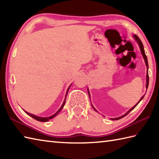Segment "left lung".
<instances>
[{"label": "left lung", "mask_w": 159, "mask_h": 159, "mask_svg": "<svg viewBox=\"0 0 159 159\" xmlns=\"http://www.w3.org/2000/svg\"><path fill=\"white\" fill-rule=\"evenodd\" d=\"M133 38H134V39L136 40V42L138 43V44H139V48H140V50H141V54H142L143 57L144 61H145V63H146V67H147V74H146V89H148V85H149V76H148V59H147V57H146V53H145V51H144L143 45L142 42H141V39L139 38V37H138L137 35H133ZM87 90H88V89H87ZM88 93H89V91H88ZM144 96H145V95H143L142 97L141 98V99L139 100V102H137V103L135 104V105H134V107H132L130 109L128 110V111H127V112H126V113H125L124 115H123V116H120V117H116V118H111V120H120V119H121V118H122V117H124L126 116L128 113H129L130 112V111H131L132 110H133V109H134V108H135V107L137 105V104L140 102V101H141V100H142V99L143 98ZM89 98H90V96H89ZM92 106L93 107V109L95 110L96 111H96V109H95V108L93 107V106L92 105ZM97 112H98V111H97Z\"/></svg>", "instance_id": "8db88e82"}]
</instances>
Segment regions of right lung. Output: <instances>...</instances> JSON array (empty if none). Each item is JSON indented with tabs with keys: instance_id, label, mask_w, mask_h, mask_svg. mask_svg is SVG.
Wrapping results in <instances>:
<instances>
[{
	"instance_id": "1",
	"label": "right lung",
	"mask_w": 159,
	"mask_h": 159,
	"mask_svg": "<svg viewBox=\"0 0 159 159\" xmlns=\"http://www.w3.org/2000/svg\"><path fill=\"white\" fill-rule=\"evenodd\" d=\"M70 86H71V85H70V87H68V88H67V92H66V98H65V100H64V101H63V104H62V105H61V107L60 108H59V109L57 111V112L54 114V115H52V116H50V117H39V116H35V115H33V114H31V113H28V112H26V111H25V110H24V111H25V112L26 113V114H28L29 116H30L31 117H32L33 118H34L35 120H38V121H49L50 120H51V119H52V118L54 117H55V116H57V115H58V113L60 112L61 111V109H63V107H64V104H65V102H66V96H67V92H68V90H69V89H70Z\"/></svg>"
}]
</instances>
